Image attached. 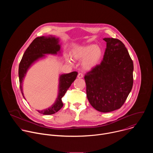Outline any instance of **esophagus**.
Here are the masks:
<instances>
[{"mask_svg":"<svg viewBox=\"0 0 153 153\" xmlns=\"http://www.w3.org/2000/svg\"><path fill=\"white\" fill-rule=\"evenodd\" d=\"M83 77V74L82 73H79L78 75H77V77L80 79V78H82Z\"/></svg>","mask_w":153,"mask_h":153,"instance_id":"34e87169","label":"esophagus"}]
</instances>
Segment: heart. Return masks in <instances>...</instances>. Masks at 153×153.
Returning <instances> with one entry per match:
<instances>
[{"mask_svg":"<svg viewBox=\"0 0 153 153\" xmlns=\"http://www.w3.org/2000/svg\"><path fill=\"white\" fill-rule=\"evenodd\" d=\"M102 54V49L99 46L93 44L79 47L76 48L72 53L73 58L76 60L84 59L82 62V67L86 70H90L96 67Z\"/></svg>","mask_w":153,"mask_h":153,"instance_id":"b5f03b06","label":"heart"}]
</instances>
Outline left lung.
<instances>
[{
	"instance_id": "1",
	"label": "left lung",
	"mask_w": 153,
	"mask_h": 153,
	"mask_svg": "<svg viewBox=\"0 0 153 153\" xmlns=\"http://www.w3.org/2000/svg\"><path fill=\"white\" fill-rule=\"evenodd\" d=\"M106 48L100 65L84 77L86 96L96 110L108 113L125 103L133 85V62L119 39L104 38Z\"/></svg>"
}]
</instances>
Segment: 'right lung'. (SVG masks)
I'll list each match as a JSON object with an SVG mask.
<instances>
[{"label":"right lung","mask_w":153,"mask_h":153,"mask_svg":"<svg viewBox=\"0 0 153 153\" xmlns=\"http://www.w3.org/2000/svg\"><path fill=\"white\" fill-rule=\"evenodd\" d=\"M60 53L59 39L54 36H41L36 37L25 51L19 67V77L20 88L23 97L25 99L22 89V82L27 71L36 61L45 57V54L56 55ZM77 76L76 71L61 74L59 77V93L55 102L50 107L37 111L44 115H50L57 113L63 106L62 97L75 80ZM26 100V99H25Z\"/></svg>","instance_id":"right-lung-1"}]
</instances>
